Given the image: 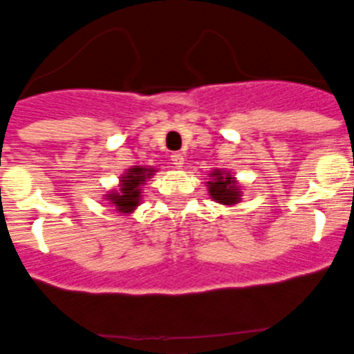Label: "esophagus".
I'll use <instances>...</instances> for the list:
<instances>
[{
  "label": "esophagus",
  "instance_id": "esophagus-1",
  "mask_svg": "<svg viewBox=\"0 0 354 354\" xmlns=\"http://www.w3.org/2000/svg\"><path fill=\"white\" fill-rule=\"evenodd\" d=\"M171 161L174 167H182L183 165V156L182 153H172Z\"/></svg>",
  "mask_w": 354,
  "mask_h": 354
}]
</instances>
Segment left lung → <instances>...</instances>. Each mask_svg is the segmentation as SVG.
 Wrapping results in <instances>:
<instances>
[{"label":"left lung","mask_w":354,"mask_h":354,"mask_svg":"<svg viewBox=\"0 0 354 354\" xmlns=\"http://www.w3.org/2000/svg\"><path fill=\"white\" fill-rule=\"evenodd\" d=\"M209 183V195L213 201H219L221 204H236L241 196V191L236 187V182L230 176H221L217 171L213 174V180Z\"/></svg>","instance_id":"obj_1"}]
</instances>
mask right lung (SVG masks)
Masks as SVG:
<instances>
[{"mask_svg":"<svg viewBox=\"0 0 354 354\" xmlns=\"http://www.w3.org/2000/svg\"><path fill=\"white\" fill-rule=\"evenodd\" d=\"M152 172L153 171H150V169H141V167L129 169L128 176H122L120 193H111V195H107V198L118 207V212H133L135 206L139 204V198H141V189L139 187Z\"/></svg>","mask_w":354,"mask_h":354,"instance_id":"1","label":"right lung"}]
</instances>
